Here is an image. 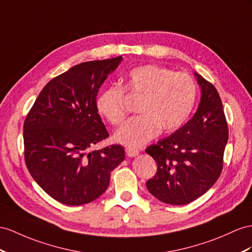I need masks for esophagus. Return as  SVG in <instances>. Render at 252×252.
<instances>
[{
	"mask_svg": "<svg viewBox=\"0 0 252 252\" xmlns=\"http://www.w3.org/2000/svg\"><path fill=\"white\" fill-rule=\"evenodd\" d=\"M126 153L128 158H134L138 156L139 151L137 149H135V148H126Z\"/></svg>",
	"mask_w": 252,
	"mask_h": 252,
	"instance_id": "1",
	"label": "esophagus"
}]
</instances>
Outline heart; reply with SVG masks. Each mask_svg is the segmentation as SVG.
<instances>
[{"label": "heart", "instance_id": "obj_1", "mask_svg": "<svg viewBox=\"0 0 252 252\" xmlns=\"http://www.w3.org/2000/svg\"><path fill=\"white\" fill-rule=\"evenodd\" d=\"M127 93L141 96L139 115L128 118L116 131L114 139L128 148H138L157 137L159 131H176L189 119L197 99V87L191 77L157 64H144L126 75ZM98 111L112 125H119L126 115L125 89L111 85L96 96Z\"/></svg>", "mask_w": 252, "mask_h": 252}]
</instances>
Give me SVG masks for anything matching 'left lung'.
I'll list each match as a JSON object with an SVG mask.
<instances>
[{"label": "left lung", "mask_w": 252, "mask_h": 252, "mask_svg": "<svg viewBox=\"0 0 252 252\" xmlns=\"http://www.w3.org/2000/svg\"><path fill=\"white\" fill-rule=\"evenodd\" d=\"M201 98L190 120L146 152L156 159L158 170L146 186L159 201L188 204L208 191L222 170L228 143V126L216 88L193 72Z\"/></svg>", "instance_id": "1"}]
</instances>
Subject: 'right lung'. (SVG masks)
Listing matches in <instances>:
<instances>
[{
  "instance_id": "right-lung-1",
  "label": "right lung",
  "mask_w": 252,
  "mask_h": 252,
  "mask_svg": "<svg viewBox=\"0 0 252 252\" xmlns=\"http://www.w3.org/2000/svg\"><path fill=\"white\" fill-rule=\"evenodd\" d=\"M122 57L82 63L54 77L36 99L23 126L31 176L49 196L67 205L94 201L125 159L120 145L90 151L108 137L95 100Z\"/></svg>"
}]
</instances>
